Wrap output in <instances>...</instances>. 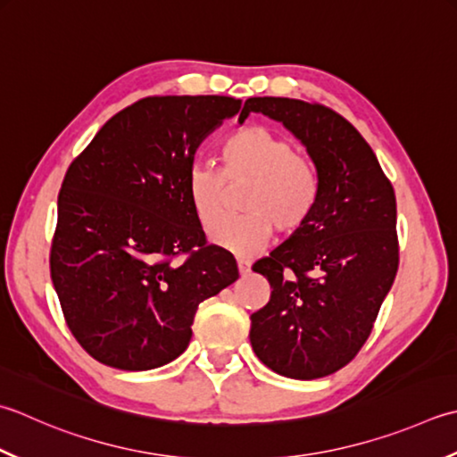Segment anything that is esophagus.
I'll list each match as a JSON object with an SVG mask.
<instances>
[{"mask_svg": "<svg viewBox=\"0 0 457 457\" xmlns=\"http://www.w3.org/2000/svg\"><path fill=\"white\" fill-rule=\"evenodd\" d=\"M237 270H239V275H247L252 271V263H249L247 259H237Z\"/></svg>", "mask_w": 457, "mask_h": 457, "instance_id": "34e87169", "label": "esophagus"}]
</instances>
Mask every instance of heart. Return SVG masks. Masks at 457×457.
<instances>
[{
	"mask_svg": "<svg viewBox=\"0 0 457 457\" xmlns=\"http://www.w3.org/2000/svg\"><path fill=\"white\" fill-rule=\"evenodd\" d=\"M226 181L250 184L242 201L248 213L219 222ZM186 192L204 229L219 222L213 244L247 257L265 247L273 228L295 234L305 226L319 202V176L289 138L265 127H245L223 142L221 170L205 162L190 168Z\"/></svg>",
	"mask_w": 457,
	"mask_h": 457,
	"instance_id": "1",
	"label": "heart"
}]
</instances>
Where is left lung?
<instances>
[{
    "label": "left lung",
    "instance_id": "left-lung-1",
    "mask_svg": "<svg viewBox=\"0 0 457 457\" xmlns=\"http://www.w3.org/2000/svg\"><path fill=\"white\" fill-rule=\"evenodd\" d=\"M307 148L319 176L311 220L253 265L271 285L249 341L281 377L312 380L351 362L369 338L398 271L396 195L361 132L323 104L252 96Z\"/></svg>",
    "mask_w": 457,
    "mask_h": 457
}]
</instances>
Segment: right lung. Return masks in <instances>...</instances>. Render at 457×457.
I'll return each mask as SVG.
<instances>
[{"label": "right lung", "mask_w": 457, "mask_h": 457, "mask_svg": "<svg viewBox=\"0 0 457 457\" xmlns=\"http://www.w3.org/2000/svg\"><path fill=\"white\" fill-rule=\"evenodd\" d=\"M239 109V98L216 95L142 98L69 166L51 279L71 333L98 362H172L190 345L200 303L239 277L234 255L205 245L186 192L195 150Z\"/></svg>", "instance_id": "1"}]
</instances>
